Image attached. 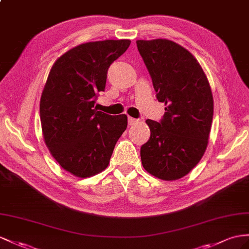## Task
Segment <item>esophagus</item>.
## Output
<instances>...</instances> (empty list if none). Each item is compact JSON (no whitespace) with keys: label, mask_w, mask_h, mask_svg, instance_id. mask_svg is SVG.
Instances as JSON below:
<instances>
[{"label":"esophagus","mask_w":249,"mask_h":249,"mask_svg":"<svg viewBox=\"0 0 249 249\" xmlns=\"http://www.w3.org/2000/svg\"><path fill=\"white\" fill-rule=\"evenodd\" d=\"M140 122L139 119H135V118H131V117H128V124L129 125H135L137 123Z\"/></svg>","instance_id":"esophagus-1"}]
</instances>
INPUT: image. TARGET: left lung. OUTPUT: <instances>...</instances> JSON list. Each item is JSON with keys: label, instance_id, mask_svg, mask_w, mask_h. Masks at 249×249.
Masks as SVG:
<instances>
[{"label": "left lung", "instance_id": "1", "mask_svg": "<svg viewBox=\"0 0 249 249\" xmlns=\"http://www.w3.org/2000/svg\"><path fill=\"white\" fill-rule=\"evenodd\" d=\"M137 46L158 101L166 105L159 122L146 120L150 138L141 147L143 167L161 180H178L206 150L213 116L212 89L200 64L179 44L139 40Z\"/></svg>", "mask_w": 249, "mask_h": 249}]
</instances>
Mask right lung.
<instances>
[{"mask_svg": "<svg viewBox=\"0 0 249 249\" xmlns=\"http://www.w3.org/2000/svg\"><path fill=\"white\" fill-rule=\"evenodd\" d=\"M129 45V40L82 44L50 70L40 103L43 136L53 157L76 177L104 170L126 129V114L110 116L95 109L94 103L105 90L108 68Z\"/></svg>", "mask_w": 249, "mask_h": 249, "instance_id": "1", "label": "right lung"}]
</instances>
